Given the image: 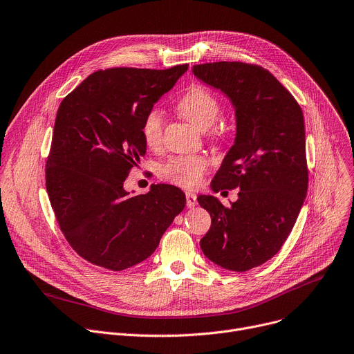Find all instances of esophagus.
<instances>
[{"label":"esophagus","instance_id":"esophagus-1","mask_svg":"<svg viewBox=\"0 0 354 354\" xmlns=\"http://www.w3.org/2000/svg\"><path fill=\"white\" fill-rule=\"evenodd\" d=\"M196 205H198V196L195 194H190V192H186V206L195 207Z\"/></svg>","mask_w":354,"mask_h":354}]
</instances>
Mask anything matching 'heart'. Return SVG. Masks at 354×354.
<instances>
[{
  "label": "heart",
  "mask_w": 354,
  "mask_h": 354,
  "mask_svg": "<svg viewBox=\"0 0 354 354\" xmlns=\"http://www.w3.org/2000/svg\"><path fill=\"white\" fill-rule=\"evenodd\" d=\"M178 111L201 130H206L218 117L220 104L214 95L202 86L190 87L176 104ZM142 138L149 148H158L162 142L164 113L159 109H152L142 122ZM214 138L221 137L218 131L213 133ZM209 171V159L205 155L187 153L169 158L160 165L159 175L162 179L183 189L198 187L205 174Z\"/></svg>",
  "instance_id": "obj_1"
}]
</instances>
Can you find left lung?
<instances>
[{"instance_id": "8db88e82", "label": "left lung", "mask_w": 354, "mask_h": 354, "mask_svg": "<svg viewBox=\"0 0 354 354\" xmlns=\"http://www.w3.org/2000/svg\"><path fill=\"white\" fill-rule=\"evenodd\" d=\"M194 75L221 90L236 110V140L212 189H240L229 207L201 195L212 226L201 240L214 264L237 272L268 261L291 233L308 190L304 114L267 69L243 62L195 65Z\"/></svg>"}]
</instances>
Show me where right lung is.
Returning a JSON list of instances; mask_svg holds the SVG:
<instances>
[{
  "mask_svg": "<svg viewBox=\"0 0 354 354\" xmlns=\"http://www.w3.org/2000/svg\"><path fill=\"white\" fill-rule=\"evenodd\" d=\"M186 71H97L59 106L46 190L63 236L94 266L122 271L147 260L186 205L172 185H152L137 196L124 189L147 151L145 115Z\"/></svg>",
  "mask_w": 354,
  "mask_h": 354,
  "instance_id": "add662e5",
  "label": "right lung"
}]
</instances>
